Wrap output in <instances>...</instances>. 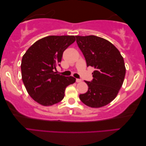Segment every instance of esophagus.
I'll return each mask as SVG.
<instances>
[{"label":"esophagus","mask_w":146,"mask_h":146,"mask_svg":"<svg viewBox=\"0 0 146 146\" xmlns=\"http://www.w3.org/2000/svg\"><path fill=\"white\" fill-rule=\"evenodd\" d=\"M76 82L77 83H80V82H82V80H81V79H76Z\"/></svg>","instance_id":"34e87169"}]
</instances>
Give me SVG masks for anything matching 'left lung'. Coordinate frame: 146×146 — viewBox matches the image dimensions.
Wrapping results in <instances>:
<instances>
[{"instance_id": "left-lung-1", "label": "left lung", "mask_w": 146, "mask_h": 146, "mask_svg": "<svg viewBox=\"0 0 146 146\" xmlns=\"http://www.w3.org/2000/svg\"><path fill=\"white\" fill-rule=\"evenodd\" d=\"M76 37L87 66L95 69L91 82L85 81L88 91L80 94V99L93 108L104 107L115 98L123 83L125 67L123 57L111 42L104 38L95 35Z\"/></svg>"}]
</instances>
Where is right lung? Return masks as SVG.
<instances>
[{
	"label": "right lung",
	"instance_id": "right-lung-1",
	"mask_svg": "<svg viewBox=\"0 0 146 146\" xmlns=\"http://www.w3.org/2000/svg\"><path fill=\"white\" fill-rule=\"evenodd\" d=\"M76 40L74 35H50L34 42L23 56L22 80L33 100L50 106L63 99L66 87L76 82L72 76L56 74L63 52Z\"/></svg>",
	"mask_w": 146,
	"mask_h": 146
}]
</instances>
